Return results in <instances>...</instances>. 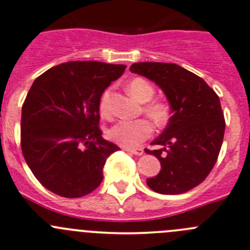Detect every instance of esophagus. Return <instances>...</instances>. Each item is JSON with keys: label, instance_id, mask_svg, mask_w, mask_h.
<instances>
[{"label": "esophagus", "instance_id": "1", "mask_svg": "<svg viewBox=\"0 0 250 250\" xmlns=\"http://www.w3.org/2000/svg\"><path fill=\"white\" fill-rule=\"evenodd\" d=\"M125 150H127V151H129L130 154H134V155H143V149L142 148H136V149H130V148H125Z\"/></svg>", "mask_w": 250, "mask_h": 250}]
</instances>
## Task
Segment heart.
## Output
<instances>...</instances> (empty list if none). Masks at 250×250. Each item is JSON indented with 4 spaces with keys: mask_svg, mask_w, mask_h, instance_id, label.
Instances as JSON below:
<instances>
[{
    "mask_svg": "<svg viewBox=\"0 0 250 250\" xmlns=\"http://www.w3.org/2000/svg\"><path fill=\"white\" fill-rule=\"evenodd\" d=\"M130 96L144 104V113L150 118L157 127H164L170 120V104L164 100H151L155 93V88L146 80L141 78L133 79L128 85ZM102 116L109 113V91L102 95L99 104ZM153 123L146 118L134 121H120L109 128L108 137L112 142L125 148H137L146 139L153 134Z\"/></svg>",
    "mask_w": 250,
    "mask_h": 250,
    "instance_id": "b5f03b06",
    "label": "heart"
}]
</instances>
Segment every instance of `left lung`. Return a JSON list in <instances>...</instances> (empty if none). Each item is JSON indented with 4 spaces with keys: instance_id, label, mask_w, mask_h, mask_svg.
Here are the masks:
<instances>
[{
    "instance_id": "left-lung-1",
    "label": "left lung",
    "mask_w": 250,
    "mask_h": 250,
    "mask_svg": "<svg viewBox=\"0 0 250 250\" xmlns=\"http://www.w3.org/2000/svg\"><path fill=\"white\" fill-rule=\"evenodd\" d=\"M129 70L164 91L172 114L151 142L159 149L146 150L162 165L146 184L163 195L186 192L207 178L220 154L226 128L220 97L204 79L176 64L134 62Z\"/></svg>"
}]
</instances>
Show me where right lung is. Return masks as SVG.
<instances>
[{
    "instance_id": "right-lung-1",
    "label": "right lung",
    "mask_w": 250,
    "mask_h": 250,
    "mask_svg": "<svg viewBox=\"0 0 250 250\" xmlns=\"http://www.w3.org/2000/svg\"><path fill=\"white\" fill-rule=\"evenodd\" d=\"M125 65L69 62L34 80L22 106L21 146L39 183L75 199L99 188L116 144L102 138L100 100Z\"/></svg>"
}]
</instances>
